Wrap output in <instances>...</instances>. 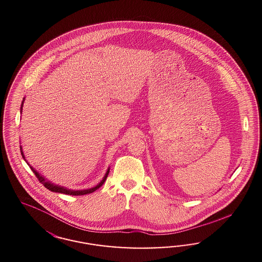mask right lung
<instances>
[{"label":"right lung","instance_id":"obj_1","mask_svg":"<svg viewBox=\"0 0 262 262\" xmlns=\"http://www.w3.org/2000/svg\"><path fill=\"white\" fill-rule=\"evenodd\" d=\"M24 100H25V97L23 98L22 103H21L20 113H22V107H23ZM20 151L22 158L25 160V162H26V163H27V165L30 167V168L32 169V171L35 173V176H36L37 178L39 179V181H40L41 183H42V185H43L46 188L49 189V190H51V191H53V192H56V193H62V194H67V195H73V196H81V195H86V194L93 193V192H94L95 190H97L99 187H101V186H102V184L104 183L106 178L108 177L109 170H110V168H107L106 173H105L104 177L102 178V180H101L98 184H96L95 186H94V187L89 189H84V190H72V189L66 188V187H64V186H60V185H58V184H54V183H53L52 181H50V180H48V179L45 178V177H42L41 173H39V171H37V170H36L35 168H33L31 165L26 161L25 156H24V153H23V150H22V146H20Z\"/></svg>","mask_w":262,"mask_h":262}]
</instances>
